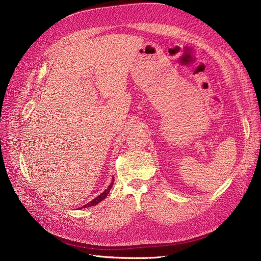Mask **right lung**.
I'll return each mask as SVG.
<instances>
[{"instance_id":"right-lung-1","label":"right lung","mask_w":261,"mask_h":261,"mask_svg":"<svg viewBox=\"0 0 261 261\" xmlns=\"http://www.w3.org/2000/svg\"><path fill=\"white\" fill-rule=\"evenodd\" d=\"M114 179V178H113ZM113 183H114V180H112V183L111 184H110L109 185V187L106 189V191L103 192V193H102L101 195H99L98 197H97V198H94L93 200H91L90 202H88V203H87V204H85V206H83L82 208H87V207H92V206H94V204H97V203H99L100 201H102V200H103L105 198H106V197L108 196V194L110 193V189H111L112 188V186H113Z\"/></svg>"}]
</instances>
